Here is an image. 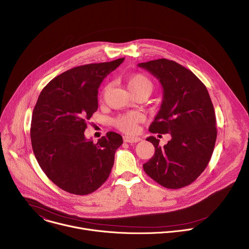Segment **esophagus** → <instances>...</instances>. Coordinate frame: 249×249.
Returning a JSON list of instances; mask_svg holds the SVG:
<instances>
[{
  "mask_svg": "<svg viewBox=\"0 0 249 249\" xmlns=\"http://www.w3.org/2000/svg\"><path fill=\"white\" fill-rule=\"evenodd\" d=\"M123 140L125 143H138L142 139L140 137H131V136H124Z\"/></svg>",
  "mask_w": 249,
  "mask_h": 249,
  "instance_id": "34e87169",
  "label": "esophagus"
}]
</instances>
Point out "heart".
I'll use <instances>...</instances> for the list:
<instances>
[{
    "label": "heart",
    "mask_w": 249,
    "mask_h": 249,
    "mask_svg": "<svg viewBox=\"0 0 249 249\" xmlns=\"http://www.w3.org/2000/svg\"><path fill=\"white\" fill-rule=\"evenodd\" d=\"M127 88L134 96L145 95L149 96L154 89L151 80L142 74H136L130 77L127 81ZM144 121V116L139 112L133 111L127 114L120 115L113 119L112 123L115 127L126 133H133L137 129V125Z\"/></svg>",
    "instance_id": "heart-1"
}]
</instances>
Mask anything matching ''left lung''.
<instances>
[{"label":"left lung","instance_id":"left-lung-1","mask_svg":"<svg viewBox=\"0 0 249 249\" xmlns=\"http://www.w3.org/2000/svg\"><path fill=\"white\" fill-rule=\"evenodd\" d=\"M138 67L150 72L162 87L160 109L149 130L171 135L163 147L154 136L147 138L155 155L143 164L144 170L163 187L187 186L207 167L217 139L216 115L207 88L190 70L174 61L158 59Z\"/></svg>","mask_w":249,"mask_h":249}]
</instances>
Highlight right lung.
I'll return each instance as SVG.
<instances>
[{"instance_id":"add662e5","label":"right lung","mask_w":249,"mask_h":249,"mask_svg":"<svg viewBox=\"0 0 249 249\" xmlns=\"http://www.w3.org/2000/svg\"><path fill=\"white\" fill-rule=\"evenodd\" d=\"M83 65L54 78L32 112L30 138L35 158L48 178L76 195L90 194L108 178L121 135L108 132L97 143L87 140V121L97 110L98 88L122 62Z\"/></svg>"}]
</instances>
